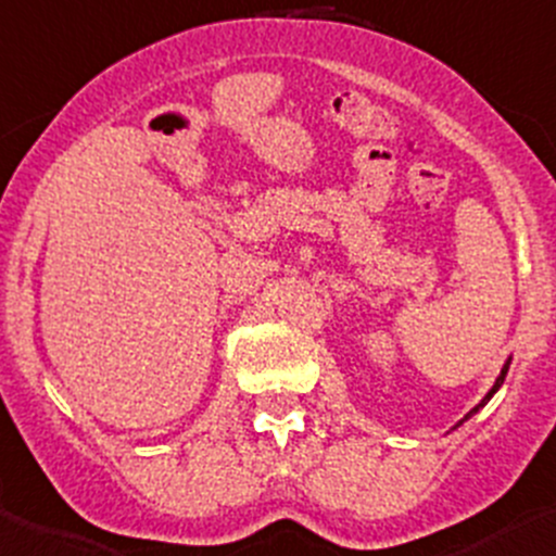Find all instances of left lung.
<instances>
[{
  "label": "left lung",
  "mask_w": 556,
  "mask_h": 556,
  "mask_svg": "<svg viewBox=\"0 0 556 556\" xmlns=\"http://www.w3.org/2000/svg\"><path fill=\"white\" fill-rule=\"evenodd\" d=\"M508 366H511V357H508V361H506V366H503L501 377H497V379H495V384H492V390H490V392H486V395H484V401H481V403H479V406H473V408H470V412H468V414H465V419H470V417H473V414H476V412H479V408H484V406H486V403H490V397H492V395H495V392H497V390H501L503 379H506V374H508Z\"/></svg>",
  "instance_id": "left-lung-1"
}]
</instances>
